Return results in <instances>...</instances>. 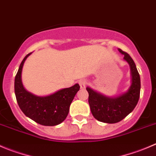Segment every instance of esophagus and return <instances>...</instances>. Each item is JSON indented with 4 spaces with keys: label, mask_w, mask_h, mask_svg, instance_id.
Segmentation results:
<instances>
[{
    "label": "esophagus",
    "mask_w": 156,
    "mask_h": 156,
    "mask_svg": "<svg viewBox=\"0 0 156 156\" xmlns=\"http://www.w3.org/2000/svg\"><path fill=\"white\" fill-rule=\"evenodd\" d=\"M78 84H79V85H80V87H81V88L84 89V88H85V87H86V86H87V81H86V80H84V79L80 80V81H78Z\"/></svg>",
    "instance_id": "obj_1"
}]
</instances>
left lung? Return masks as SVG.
Instances as JSON below:
<instances>
[{
	"mask_svg": "<svg viewBox=\"0 0 156 156\" xmlns=\"http://www.w3.org/2000/svg\"><path fill=\"white\" fill-rule=\"evenodd\" d=\"M124 55V60L129 65L132 83L128 90L116 98L103 95L87 87L88 103L92 115L96 120L103 123H116L121 121L133 110L140 95V77L133 58L126 52L118 49Z\"/></svg>",
	"mask_w": 156,
	"mask_h": 156,
	"instance_id": "1",
	"label": "left lung"
}]
</instances>
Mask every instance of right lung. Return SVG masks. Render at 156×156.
Instances as JSON below:
<instances>
[{
	"label": "right lung",
	"instance_id": "obj_1",
	"mask_svg": "<svg viewBox=\"0 0 156 156\" xmlns=\"http://www.w3.org/2000/svg\"><path fill=\"white\" fill-rule=\"evenodd\" d=\"M29 53L20 63L14 80V91L16 101L23 113L36 123L43 126H55L64 121L69 107L80 86L75 84L68 88L61 89L52 94L39 97L27 91L21 80L23 66Z\"/></svg>",
	"mask_w": 156,
	"mask_h": 156
}]
</instances>
